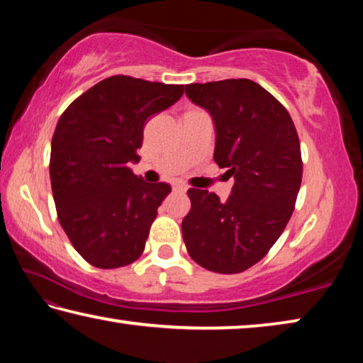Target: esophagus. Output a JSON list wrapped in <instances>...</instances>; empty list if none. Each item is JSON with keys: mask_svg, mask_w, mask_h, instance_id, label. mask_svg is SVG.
Listing matches in <instances>:
<instances>
[{"mask_svg": "<svg viewBox=\"0 0 363 363\" xmlns=\"http://www.w3.org/2000/svg\"><path fill=\"white\" fill-rule=\"evenodd\" d=\"M173 189L176 190V192H186L187 186H186V184H182V182H176L174 186H173Z\"/></svg>", "mask_w": 363, "mask_h": 363, "instance_id": "esophagus-1", "label": "esophagus"}]
</instances>
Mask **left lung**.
Listing matches in <instances>:
<instances>
[{
	"label": "left lung",
	"mask_w": 363,
	"mask_h": 363,
	"mask_svg": "<svg viewBox=\"0 0 363 363\" xmlns=\"http://www.w3.org/2000/svg\"><path fill=\"white\" fill-rule=\"evenodd\" d=\"M186 94L216 128L214 162L233 176L225 201L189 189L182 237L192 259L211 272L238 274L269 253L290 220L303 179L299 138L288 110L247 78L192 83Z\"/></svg>",
	"instance_id": "obj_1"
}]
</instances>
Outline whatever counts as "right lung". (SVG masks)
<instances>
[{
    "label": "right lung",
    "instance_id": "add662e5",
    "mask_svg": "<svg viewBox=\"0 0 363 363\" xmlns=\"http://www.w3.org/2000/svg\"><path fill=\"white\" fill-rule=\"evenodd\" d=\"M182 94L184 84L115 75L60 115L49 160L54 203L73 248L94 267H123L143 255L171 187L145 182L128 164L139 162L147 118Z\"/></svg>",
    "mask_w": 363,
    "mask_h": 363
}]
</instances>
